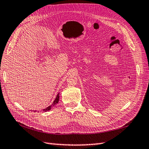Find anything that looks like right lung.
Segmentation results:
<instances>
[{
	"instance_id": "obj_1",
	"label": "right lung",
	"mask_w": 149,
	"mask_h": 149,
	"mask_svg": "<svg viewBox=\"0 0 149 149\" xmlns=\"http://www.w3.org/2000/svg\"><path fill=\"white\" fill-rule=\"evenodd\" d=\"M60 95V93H58V94L57 95L56 98H55L54 101L53 102V103H52V105H50V106H49L48 107H47V108H46V109H43V111H44V112L49 111V110H51V107H53V106H54L55 105L57 104L58 102H59V98H60V95Z\"/></svg>"
}]
</instances>
